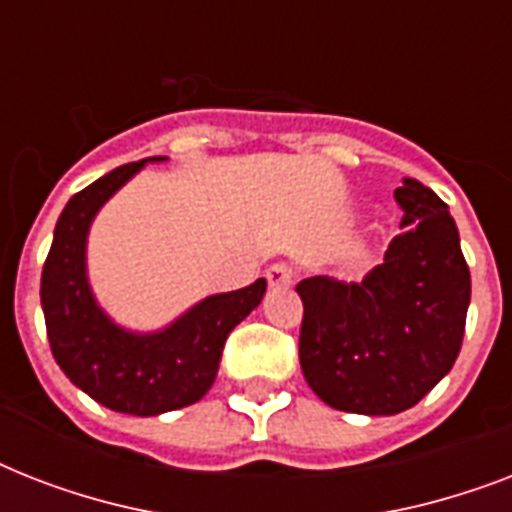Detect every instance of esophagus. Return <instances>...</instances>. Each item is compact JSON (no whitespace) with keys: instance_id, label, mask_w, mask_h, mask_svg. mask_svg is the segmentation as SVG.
I'll return each mask as SVG.
<instances>
[{"instance_id":"34e87169","label":"esophagus","mask_w":512,"mask_h":512,"mask_svg":"<svg viewBox=\"0 0 512 512\" xmlns=\"http://www.w3.org/2000/svg\"><path fill=\"white\" fill-rule=\"evenodd\" d=\"M265 279L271 287H289L292 279H295V271L289 263H273L268 271H265Z\"/></svg>"}]
</instances>
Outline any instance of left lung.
<instances>
[{
  "label": "left lung",
  "mask_w": 512,
  "mask_h": 512,
  "mask_svg": "<svg viewBox=\"0 0 512 512\" xmlns=\"http://www.w3.org/2000/svg\"><path fill=\"white\" fill-rule=\"evenodd\" d=\"M404 209L385 260L361 281L311 276L303 300L300 366L332 409L398 414L454 366L465 335L470 271L449 207L420 180L396 188Z\"/></svg>",
  "instance_id": "obj_1"
}]
</instances>
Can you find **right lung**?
Returning a JSON list of instances; mask_svg holds the SVG:
<instances>
[{"mask_svg":"<svg viewBox=\"0 0 512 512\" xmlns=\"http://www.w3.org/2000/svg\"><path fill=\"white\" fill-rule=\"evenodd\" d=\"M143 162L116 167L68 199L42 268V311L52 356L68 380L98 404L122 414H154L196 404L217 377L223 345L255 311L265 279L204 297L159 332H130L98 305L87 281V233L98 209L138 175Z\"/></svg>","mask_w":512,"mask_h":512,"instance_id":"obj_1","label":"right lung"}]
</instances>
